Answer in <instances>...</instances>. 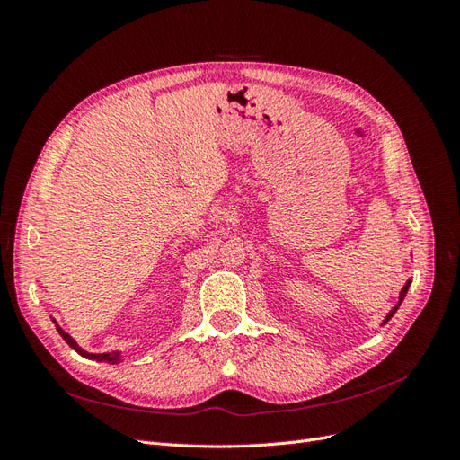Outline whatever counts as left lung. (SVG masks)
I'll list each match as a JSON object with an SVG mask.
<instances>
[{
    "label": "left lung",
    "instance_id": "8db88e82",
    "mask_svg": "<svg viewBox=\"0 0 460 460\" xmlns=\"http://www.w3.org/2000/svg\"><path fill=\"white\" fill-rule=\"evenodd\" d=\"M411 282H412V280H407V284L401 288V291H399V301L395 303V307H392V311H389V313L385 314V318L382 320V326H384V324H387V320L392 318V316L397 313V309L401 307V303H402V299H405V296H407V291H409V286H411Z\"/></svg>",
    "mask_w": 460,
    "mask_h": 460
}]
</instances>
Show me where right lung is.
I'll return each mask as SVG.
<instances>
[{
  "label": "right lung",
  "mask_w": 460,
  "mask_h": 460,
  "mask_svg": "<svg viewBox=\"0 0 460 460\" xmlns=\"http://www.w3.org/2000/svg\"><path fill=\"white\" fill-rule=\"evenodd\" d=\"M51 320L55 323V328H58V332L61 333V338H63L68 345H71L78 355L86 357V358H92V360H97V363H109V365H119V363H122V353H120V351H111V353H88V351H84V349H82V347L76 343V340L71 336V333H66V332L58 324V320H55V318H51Z\"/></svg>",
  "instance_id": "obj_1"
}]
</instances>
